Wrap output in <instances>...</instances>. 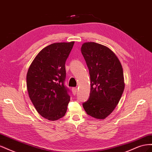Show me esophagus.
I'll return each mask as SVG.
<instances>
[{"instance_id":"esophagus-1","label":"esophagus","mask_w":152,"mask_h":152,"mask_svg":"<svg viewBox=\"0 0 152 152\" xmlns=\"http://www.w3.org/2000/svg\"><path fill=\"white\" fill-rule=\"evenodd\" d=\"M72 93H73V95H75L77 94V92L78 91L77 87H73V88L72 89Z\"/></svg>"}]
</instances>
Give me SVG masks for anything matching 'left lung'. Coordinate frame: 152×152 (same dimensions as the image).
<instances>
[{
  "label": "left lung",
  "instance_id": "left-lung-1",
  "mask_svg": "<svg viewBox=\"0 0 152 152\" xmlns=\"http://www.w3.org/2000/svg\"><path fill=\"white\" fill-rule=\"evenodd\" d=\"M81 52L91 79L89 98L82 105L89 115L104 119L117 107L124 92L121 63L112 50L98 43L83 44Z\"/></svg>",
  "mask_w": 152,
  "mask_h": 152
}]
</instances>
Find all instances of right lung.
<instances>
[{"mask_svg": "<svg viewBox=\"0 0 152 152\" xmlns=\"http://www.w3.org/2000/svg\"><path fill=\"white\" fill-rule=\"evenodd\" d=\"M74 42L54 43L44 48L31 63L26 75L29 97L41 116L49 121L62 118L70 100L65 85V63Z\"/></svg>", "mask_w": 152, "mask_h": 152, "instance_id": "1", "label": "right lung"}]
</instances>
